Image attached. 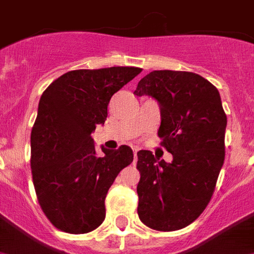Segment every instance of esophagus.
<instances>
[{"label": "esophagus", "instance_id": "esophagus-1", "mask_svg": "<svg viewBox=\"0 0 254 254\" xmlns=\"http://www.w3.org/2000/svg\"><path fill=\"white\" fill-rule=\"evenodd\" d=\"M134 156H133V164H135L137 163V150H134Z\"/></svg>", "mask_w": 254, "mask_h": 254}]
</instances>
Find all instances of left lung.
I'll return each instance as SVG.
<instances>
[{"label": "left lung", "instance_id": "8db88e82", "mask_svg": "<svg viewBox=\"0 0 254 254\" xmlns=\"http://www.w3.org/2000/svg\"><path fill=\"white\" fill-rule=\"evenodd\" d=\"M134 95L159 103L158 135L174 156L167 163L147 150L137 152L138 216L152 230H181L209 205L223 166L227 116L219 91L195 73L154 70Z\"/></svg>", "mask_w": 254, "mask_h": 254}]
</instances>
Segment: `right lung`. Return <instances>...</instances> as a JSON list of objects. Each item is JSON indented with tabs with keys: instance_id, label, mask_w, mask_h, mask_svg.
<instances>
[{
	"instance_id": "right-lung-1",
	"label": "right lung",
	"mask_w": 254,
	"mask_h": 254,
	"mask_svg": "<svg viewBox=\"0 0 254 254\" xmlns=\"http://www.w3.org/2000/svg\"><path fill=\"white\" fill-rule=\"evenodd\" d=\"M113 66L67 71L43 92L31 131V171L39 205L56 228L87 234L106 218L104 199L133 162L127 145L95 151L91 133L107 120L112 95L141 73Z\"/></svg>"
}]
</instances>
